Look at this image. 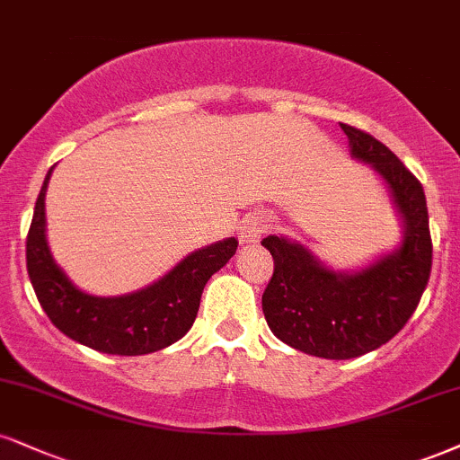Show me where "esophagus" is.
Segmentation results:
<instances>
[{"instance_id": "esophagus-1", "label": "esophagus", "mask_w": 460, "mask_h": 460, "mask_svg": "<svg viewBox=\"0 0 460 460\" xmlns=\"http://www.w3.org/2000/svg\"><path fill=\"white\" fill-rule=\"evenodd\" d=\"M266 219L262 215H247L245 219L241 221V228H239V236L243 243H258L260 236H262V232L266 230Z\"/></svg>"}]
</instances>
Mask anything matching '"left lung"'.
<instances>
[{
	"mask_svg": "<svg viewBox=\"0 0 460 460\" xmlns=\"http://www.w3.org/2000/svg\"><path fill=\"white\" fill-rule=\"evenodd\" d=\"M341 129L351 160L368 164L388 187L401 219L399 245L358 270H339L288 236L262 241L275 260L262 294L266 324L290 348L328 360L356 358L388 343L420 303L433 260L420 181L371 134L345 123Z\"/></svg>",
	"mask_w": 460,
	"mask_h": 460,
	"instance_id": "left-lung-1",
	"label": "left lung"
}]
</instances>
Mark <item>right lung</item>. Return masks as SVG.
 <instances>
[{
    "instance_id": "add662e5",
    "label": "right lung",
    "mask_w": 460,
    "mask_h": 460,
    "mask_svg": "<svg viewBox=\"0 0 460 460\" xmlns=\"http://www.w3.org/2000/svg\"><path fill=\"white\" fill-rule=\"evenodd\" d=\"M53 168L40 190L27 234V273L49 320L66 337L102 354L143 356L185 337L198 315L204 286L228 264L239 241L230 236L196 249L143 290L93 296L78 290L50 253L44 198Z\"/></svg>"
}]
</instances>
